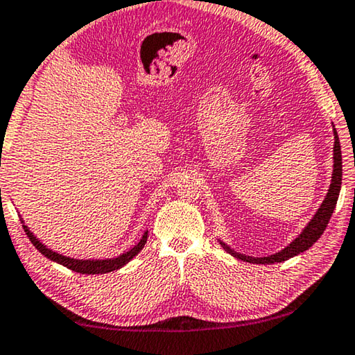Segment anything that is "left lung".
I'll return each instance as SVG.
<instances>
[{
    "instance_id": "left-lung-1",
    "label": "left lung",
    "mask_w": 355,
    "mask_h": 355,
    "mask_svg": "<svg viewBox=\"0 0 355 355\" xmlns=\"http://www.w3.org/2000/svg\"><path fill=\"white\" fill-rule=\"evenodd\" d=\"M334 136H335V144H334V173H331V182L329 187V192H327L322 205L319 206V209L315 211L313 219L308 222V225L303 228L302 233L293 239V241L286 246L282 250L276 254H271L268 257H252V255H246L241 252H236V250L227 246L225 243L220 241V246L227 250L228 254H232L234 259H239L243 261H249V263H257V265H271V263H279V261L288 260L295 255L308 250L313 244L318 241V239L322 236L325 230L327 223H329L331 214H334L338 195H340L341 190V178H343V162H341V146H340V138H338V133L334 127Z\"/></svg>"
}]
</instances>
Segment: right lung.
Segmentation results:
<instances>
[{"instance_id":"obj_1","label":"right lung","mask_w":355,"mask_h":355,"mask_svg":"<svg viewBox=\"0 0 355 355\" xmlns=\"http://www.w3.org/2000/svg\"><path fill=\"white\" fill-rule=\"evenodd\" d=\"M24 222V220H21ZM24 230L25 233L28 234L30 241L33 243V246H35L40 252L47 257L49 260L52 261H57V263L67 266V268L73 270L76 272H80V275H105V272L109 271H116L119 268H122L123 265H127L130 260H132L135 255L139 254V250L144 248V244L147 243V232L143 234V238L139 239L138 244H135V246L127 250V252H123L121 255H117V257H112V259H90V260H84V259H73V257H67V255H62L55 252V250L49 249L46 244H42L40 239H37L35 234L30 232V228L25 225L24 222Z\"/></svg>"}]
</instances>
